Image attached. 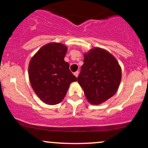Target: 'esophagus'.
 <instances>
[{
    "mask_svg": "<svg viewBox=\"0 0 148 148\" xmlns=\"http://www.w3.org/2000/svg\"><path fill=\"white\" fill-rule=\"evenodd\" d=\"M79 71H76V72H75L74 73V76H76V77H78V76H79Z\"/></svg>",
    "mask_w": 148,
    "mask_h": 148,
    "instance_id": "34e87169",
    "label": "esophagus"
}]
</instances>
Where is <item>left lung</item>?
<instances>
[{
	"label": "left lung",
	"mask_w": 148,
	"mask_h": 148,
	"mask_svg": "<svg viewBox=\"0 0 148 148\" xmlns=\"http://www.w3.org/2000/svg\"><path fill=\"white\" fill-rule=\"evenodd\" d=\"M84 62L78 82L88 102L100 104L118 91L122 78L121 67L111 53L99 47L85 53Z\"/></svg>",
	"instance_id": "8db88e82"
}]
</instances>
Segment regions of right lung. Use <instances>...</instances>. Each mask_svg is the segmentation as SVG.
I'll return each mask as SVG.
<instances>
[{
    "instance_id": "1",
    "label": "right lung",
    "mask_w": 148,
    "mask_h": 148,
    "mask_svg": "<svg viewBox=\"0 0 148 148\" xmlns=\"http://www.w3.org/2000/svg\"><path fill=\"white\" fill-rule=\"evenodd\" d=\"M67 47L51 42L41 47L30 60L28 76L34 92L43 102L56 105L62 101L69 85L77 81L64 60Z\"/></svg>"
}]
</instances>
